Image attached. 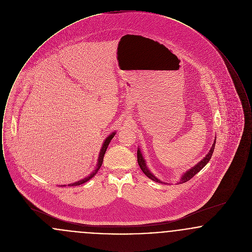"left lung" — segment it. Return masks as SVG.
<instances>
[{
  "instance_id": "obj_1",
  "label": "left lung",
  "mask_w": 252,
  "mask_h": 252,
  "mask_svg": "<svg viewBox=\"0 0 252 252\" xmlns=\"http://www.w3.org/2000/svg\"><path fill=\"white\" fill-rule=\"evenodd\" d=\"M216 139H215V141H214V144L212 145V147H211V149H210V151L208 152V154L206 155V156L204 157L203 158L200 160V161H198L194 166H192V168H190L189 170H187L181 177H180V180H179V182H178V184H180V183H184V182H186V181H188V180H191L192 177L194 176V175H196L202 168L210 161V159H211V158L213 156V153H214V150H215V146H216ZM137 159H138V163H139V165H140V168L142 169V171L144 172V175L146 176V177H148L149 179L151 180H153V181H155V182H158V183H165V182H163V181H161L160 180H158V178H157L155 175H153V173L149 170V168L147 167V165H146V161H145V159H144V156H143V154H142V151H141V148L140 147H138V151H137ZM167 183V182H166Z\"/></svg>"
}]
</instances>
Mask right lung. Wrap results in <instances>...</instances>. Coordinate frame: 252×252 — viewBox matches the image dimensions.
<instances>
[{
  "instance_id": "obj_1",
  "label": "right lung",
  "mask_w": 252,
  "mask_h": 252,
  "mask_svg": "<svg viewBox=\"0 0 252 252\" xmlns=\"http://www.w3.org/2000/svg\"><path fill=\"white\" fill-rule=\"evenodd\" d=\"M116 134V132H112V133H110L109 135H108V137L106 138V140L104 141V143H103V145H102V147H101V149H100V152H99V155H98V158H97V163H96L95 169L88 176V177H86L84 179H82V180H78V181H76V182H73V183H70V184H68V186H78V185H81V184H83L85 182H87V181H89V180H91V179H93L94 176L96 175V173L98 172V170L100 169V167L102 166V163H103V159H104V155H105V153H106V151H107V148H108V144L110 143V141L112 140V138L114 137V135ZM61 186H66V185H61Z\"/></svg>"
}]
</instances>
